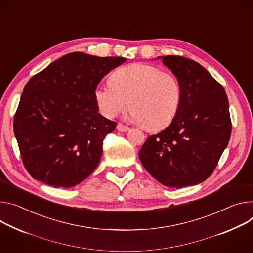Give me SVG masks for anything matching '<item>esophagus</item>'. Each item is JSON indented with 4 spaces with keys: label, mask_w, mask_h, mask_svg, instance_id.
<instances>
[{
    "label": "esophagus",
    "mask_w": 253,
    "mask_h": 253,
    "mask_svg": "<svg viewBox=\"0 0 253 253\" xmlns=\"http://www.w3.org/2000/svg\"><path fill=\"white\" fill-rule=\"evenodd\" d=\"M117 130L120 131V132H127V131L129 130V127L126 126V125H123V124L119 123V124L117 125Z\"/></svg>",
    "instance_id": "esophagus-1"
}]
</instances>
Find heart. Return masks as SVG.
Here are the masks:
<instances>
[{"instance_id":"1","label":"heart","mask_w":253,"mask_h":253,"mask_svg":"<svg viewBox=\"0 0 253 253\" xmlns=\"http://www.w3.org/2000/svg\"><path fill=\"white\" fill-rule=\"evenodd\" d=\"M95 99L107 118L117 116L129 101L131 120L157 131L175 117L182 100V87L171 73L150 64L133 63L115 71L110 84L97 87Z\"/></svg>"}]
</instances>
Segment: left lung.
<instances>
[{
  "instance_id": "8db88e82",
  "label": "left lung",
  "mask_w": 253,
  "mask_h": 253,
  "mask_svg": "<svg viewBox=\"0 0 253 253\" xmlns=\"http://www.w3.org/2000/svg\"><path fill=\"white\" fill-rule=\"evenodd\" d=\"M162 58L178 78L182 100L170 125L148 137L139 158L160 183L180 189L213 173L230 139L232 123L226 91L205 67L178 55Z\"/></svg>"
}]
</instances>
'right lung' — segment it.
Returning <instances> with one entry per match:
<instances>
[{"label": "right lung", "instance_id": "obj_1", "mask_svg": "<svg viewBox=\"0 0 253 253\" xmlns=\"http://www.w3.org/2000/svg\"><path fill=\"white\" fill-rule=\"evenodd\" d=\"M124 61L71 52L28 81L14 116V133L33 178L67 189L97 169L105 137L117 123L98 113L95 91Z\"/></svg>", "mask_w": 253, "mask_h": 253}]
</instances>
